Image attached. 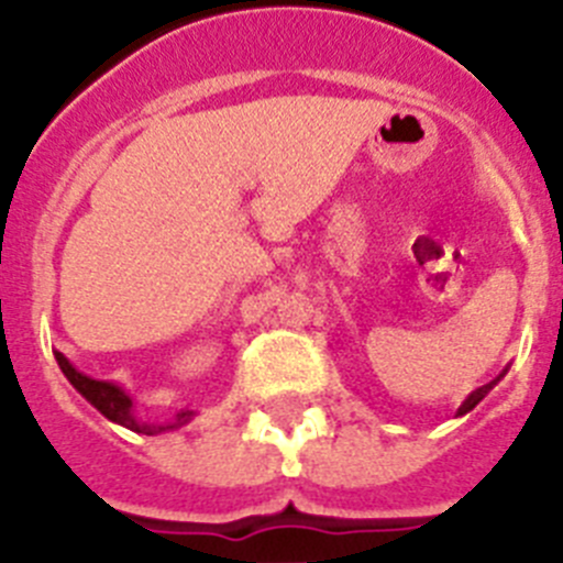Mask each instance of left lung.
<instances>
[{
    "label": "left lung",
    "mask_w": 563,
    "mask_h": 563,
    "mask_svg": "<svg viewBox=\"0 0 563 563\" xmlns=\"http://www.w3.org/2000/svg\"><path fill=\"white\" fill-rule=\"evenodd\" d=\"M487 389H490V386H482V389H476V391H474V395L467 397V400H465V402H462V409H460V415H465V411H471V409H474L476 402H479V400H482V397H485V395H487Z\"/></svg>",
    "instance_id": "1"
}]
</instances>
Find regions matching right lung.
<instances>
[{"label":"right lung","mask_w":563,"mask_h":563,"mask_svg":"<svg viewBox=\"0 0 563 563\" xmlns=\"http://www.w3.org/2000/svg\"><path fill=\"white\" fill-rule=\"evenodd\" d=\"M56 361H58V366H62L64 375H67V380L73 383V386H76V389L81 391V395L87 397V400L92 402V406H96V409L101 411L103 417H109L112 422H121V426L137 431V434H157V431L177 429V426H183V422L191 417V411H180V415H177V420H174L172 426H152V422L134 420L132 400H129L126 391L118 389V386H112V383L92 380V377L76 372L73 366H69V361L62 355V352H56Z\"/></svg>","instance_id":"1"}]
</instances>
